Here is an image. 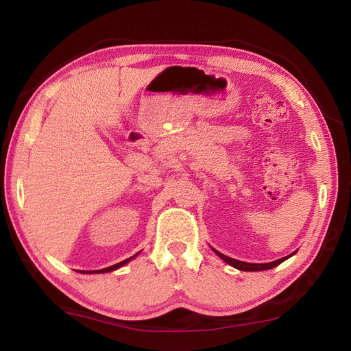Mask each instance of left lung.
<instances>
[{
    "instance_id": "1",
    "label": "left lung",
    "mask_w": 351,
    "mask_h": 351,
    "mask_svg": "<svg viewBox=\"0 0 351 351\" xmlns=\"http://www.w3.org/2000/svg\"><path fill=\"white\" fill-rule=\"evenodd\" d=\"M213 250H214V248H213ZM214 251H215V254H217L219 258H223L226 263H229L230 266H233V267H236V269H239V271H245V272H256V271H266V269H272V267H275V266H278L280 263H282L284 260H287L289 257H291L293 254H295V252H291L290 256L282 257V258H280V260H275V262H271V263H247V262H241V260H234V258H232V257H227V256L221 254V252L217 251V250H214Z\"/></svg>"
}]
</instances>
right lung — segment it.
<instances>
[{
	"mask_svg": "<svg viewBox=\"0 0 351 351\" xmlns=\"http://www.w3.org/2000/svg\"><path fill=\"white\" fill-rule=\"evenodd\" d=\"M138 254V252H137ZM137 254H134L133 257H130V258H125V260H122V262H119V263H117V265H113V266H109V267H104V269H99V271H80L82 274H106V272H112V271H115V269H118V267H121V266H124V265H127L130 260H133Z\"/></svg>",
	"mask_w": 351,
	"mask_h": 351,
	"instance_id": "1",
	"label": "right lung"
}]
</instances>
